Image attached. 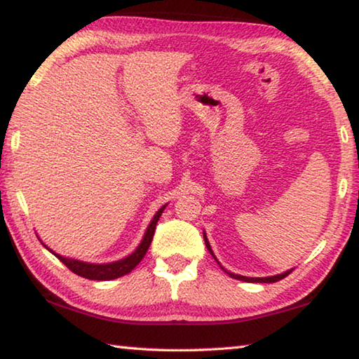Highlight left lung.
<instances>
[{"mask_svg": "<svg viewBox=\"0 0 359 359\" xmlns=\"http://www.w3.org/2000/svg\"><path fill=\"white\" fill-rule=\"evenodd\" d=\"M204 241H205V247H208V250L212 253V248H210V245H209V241H208V238H205V234H204ZM214 255V253H212ZM215 258V257H214ZM224 272H228V271H224ZM291 271H287V272H283V274H278V276H272V277H258V278H253V277H244V276H238V274H231V272H228L229 274V277H233V278H238V280H244V282H259V283H274V282H278V280H282V278H285L287 277L288 274H290Z\"/></svg>", "mask_w": 359, "mask_h": 359, "instance_id": "left-lung-1", "label": "left lung"}]
</instances>
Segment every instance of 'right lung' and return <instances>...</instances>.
<instances>
[{
	"label": "right lung",
	"mask_w": 359,
	"mask_h": 359,
	"mask_svg": "<svg viewBox=\"0 0 359 359\" xmlns=\"http://www.w3.org/2000/svg\"><path fill=\"white\" fill-rule=\"evenodd\" d=\"M166 205H163V208L156 212L154 220L150 222L147 231H145V236L141 244L136 248L135 253H131L130 257H126L120 261H115V263H109V264H92V263H82V261H77V259H69V258H63L60 257L57 253H52L55 255V257L62 261V263L68 267L69 271L74 272V274L81 276L83 278H88V280H112V278H118L121 276H126L130 274V272L135 269V267L141 263L142 258L145 257V253H147L149 247L151 244V239H154V234H155V226H156V222L160 220V217L163 214V210H165Z\"/></svg>",
	"instance_id": "obj_1"
}]
</instances>
